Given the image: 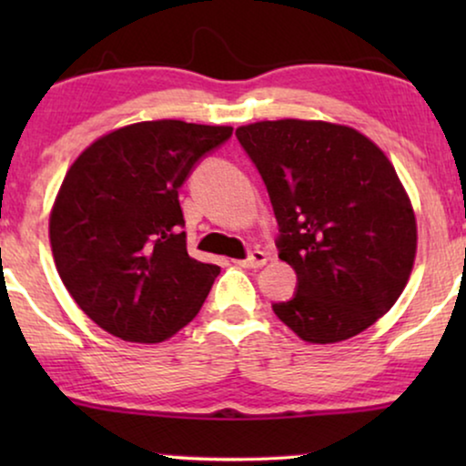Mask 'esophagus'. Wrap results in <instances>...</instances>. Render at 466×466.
Instances as JSON below:
<instances>
[{"label": "esophagus", "instance_id": "34e87169", "mask_svg": "<svg viewBox=\"0 0 466 466\" xmlns=\"http://www.w3.org/2000/svg\"><path fill=\"white\" fill-rule=\"evenodd\" d=\"M267 263V254L263 250H254L248 254L246 258L238 260L239 267H246V269H258V267H263Z\"/></svg>", "mask_w": 466, "mask_h": 466}]
</instances>
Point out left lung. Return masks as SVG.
<instances>
[{"instance_id": "8db88e82", "label": "left lung", "mask_w": 466, "mask_h": 466, "mask_svg": "<svg viewBox=\"0 0 466 466\" xmlns=\"http://www.w3.org/2000/svg\"><path fill=\"white\" fill-rule=\"evenodd\" d=\"M235 136L269 193L278 257L297 273L276 316L309 343L362 333L400 297L416 258L392 163L362 133L322 120H263Z\"/></svg>"}]
</instances>
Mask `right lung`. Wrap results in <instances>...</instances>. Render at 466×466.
<instances>
[{"instance_id": "add662e5", "label": "right lung", "mask_w": 466, "mask_h": 466, "mask_svg": "<svg viewBox=\"0 0 466 466\" xmlns=\"http://www.w3.org/2000/svg\"><path fill=\"white\" fill-rule=\"evenodd\" d=\"M231 127L148 120L107 133L69 167L50 214L56 271L95 324L158 343L199 314L218 265L187 252L177 190Z\"/></svg>"}]
</instances>
